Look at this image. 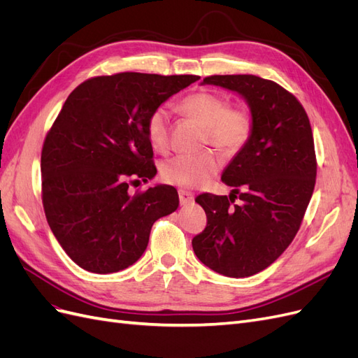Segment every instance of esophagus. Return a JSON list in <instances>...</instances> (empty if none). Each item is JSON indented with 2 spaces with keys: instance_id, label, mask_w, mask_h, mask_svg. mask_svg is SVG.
<instances>
[{
  "instance_id": "1",
  "label": "esophagus",
  "mask_w": 358,
  "mask_h": 358,
  "mask_svg": "<svg viewBox=\"0 0 358 358\" xmlns=\"http://www.w3.org/2000/svg\"><path fill=\"white\" fill-rule=\"evenodd\" d=\"M179 200H180L182 206H188V204H191L194 201V196H192L189 191L179 189Z\"/></svg>"
}]
</instances>
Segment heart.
<instances>
[{"mask_svg": "<svg viewBox=\"0 0 358 358\" xmlns=\"http://www.w3.org/2000/svg\"><path fill=\"white\" fill-rule=\"evenodd\" d=\"M180 110L204 125V142H210L225 154H236L246 145L252 129V119L245 107L227 106L222 95L200 90L188 94L179 103ZM150 145L158 150L169 146V112L157 107L146 121ZM221 161L212 150L197 155H175L161 167L162 179L182 188L204 185L218 173Z\"/></svg>", "mask_w": 358, "mask_h": 358, "instance_id": "heart-1", "label": "heart"}]
</instances>
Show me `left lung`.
Returning a JSON list of instances; mask_svg holds the SVG:
<instances>
[{
  "mask_svg": "<svg viewBox=\"0 0 358 358\" xmlns=\"http://www.w3.org/2000/svg\"><path fill=\"white\" fill-rule=\"evenodd\" d=\"M201 85L239 94L251 112L252 129L222 171V182L233 187L230 196L196 199L208 225L192 239V249L213 272L248 278L272 264L300 229L317 178L312 128L296 96L272 80L225 74ZM237 196L241 203L231 206Z\"/></svg>",
  "mask_w": 358,
  "mask_h": 358,
  "instance_id": "8db88e82",
  "label": "left lung"
}]
</instances>
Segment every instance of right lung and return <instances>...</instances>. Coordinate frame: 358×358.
Masks as SVG:
<instances>
[{"instance_id":"add662e5","label":"right lung","mask_w":358,"mask_h":358,"mask_svg":"<svg viewBox=\"0 0 358 358\" xmlns=\"http://www.w3.org/2000/svg\"><path fill=\"white\" fill-rule=\"evenodd\" d=\"M199 76L117 73L80 83L41 150L43 208L50 230L79 267L115 273L143 255L150 229L179 206L178 191L155 185L129 194L128 178L157 175L148 116Z\"/></svg>"}]
</instances>
